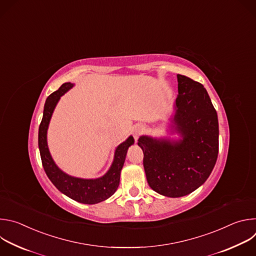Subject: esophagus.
Returning <instances> with one entry per match:
<instances>
[{
  "instance_id": "1",
  "label": "esophagus",
  "mask_w": 256,
  "mask_h": 256,
  "mask_svg": "<svg viewBox=\"0 0 256 256\" xmlns=\"http://www.w3.org/2000/svg\"><path fill=\"white\" fill-rule=\"evenodd\" d=\"M142 130H144V128H142V126H140V124H138V126H136L134 128V130H132V136H134V138L136 140H138V136L142 132Z\"/></svg>"
}]
</instances>
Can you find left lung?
Masks as SVG:
<instances>
[{
    "instance_id": "left-lung-1",
    "label": "left lung",
    "mask_w": 256,
    "mask_h": 256,
    "mask_svg": "<svg viewBox=\"0 0 256 256\" xmlns=\"http://www.w3.org/2000/svg\"><path fill=\"white\" fill-rule=\"evenodd\" d=\"M178 95L171 116L172 132L181 138L140 136L144 169L150 188L165 196L192 194L212 173L218 153L216 109L204 86L177 75Z\"/></svg>"
}]
</instances>
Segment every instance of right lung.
Here are the masks:
<instances>
[{
    "label": "right lung",
    "mask_w": 256,
    "mask_h": 256,
    "mask_svg": "<svg viewBox=\"0 0 256 256\" xmlns=\"http://www.w3.org/2000/svg\"><path fill=\"white\" fill-rule=\"evenodd\" d=\"M74 84L64 83L58 90L52 93L44 104V110L38 130V147L44 171L52 184L64 194L76 202L94 204L110 198L120 186V172L124 164L128 148L134 144V140L130 136L120 144L114 152V162L108 171L99 178L85 179L74 177L60 170L54 163L48 146V130L54 108L60 97L66 93Z\"/></svg>",
    "instance_id": "obj_1"
}]
</instances>
